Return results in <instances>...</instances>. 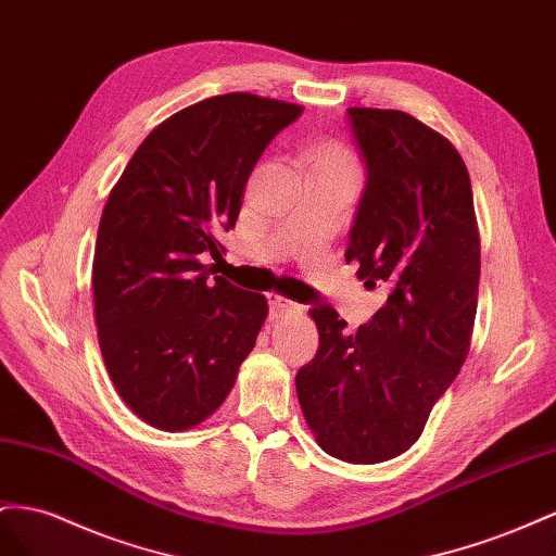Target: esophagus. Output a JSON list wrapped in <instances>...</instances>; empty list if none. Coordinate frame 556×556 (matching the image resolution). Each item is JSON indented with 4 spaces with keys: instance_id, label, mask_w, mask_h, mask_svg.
<instances>
[{
    "instance_id": "esophagus-1",
    "label": "esophagus",
    "mask_w": 556,
    "mask_h": 556,
    "mask_svg": "<svg viewBox=\"0 0 556 556\" xmlns=\"http://www.w3.org/2000/svg\"><path fill=\"white\" fill-rule=\"evenodd\" d=\"M267 298H269V307H273V312H275V314H283V312H295V309H300V305H295L293 300L283 298V295L269 293Z\"/></svg>"
}]
</instances>
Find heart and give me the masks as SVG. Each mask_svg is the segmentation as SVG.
I'll use <instances>...</instances> for the list:
<instances>
[{
    "label": "heart",
    "mask_w": 556,
    "mask_h": 556,
    "mask_svg": "<svg viewBox=\"0 0 556 556\" xmlns=\"http://www.w3.org/2000/svg\"><path fill=\"white\" fill-rule=\"evenodd\" d=\"M324 157H330V161L342 163V165H346V167H352V169H354V161H352V157H349L344 151H330V153H326Z\"/></svg>",
    "instance_id": "1"
}]
</instances>
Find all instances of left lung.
<instances>
[{
  "mask_svg": "<svg viewBox=\"0 0 556 556\" xmlns=\"http://www.w3.org/2000/svg\"><path fill=\"white\" fill-rule=\"evenodd\" d=\"M366 165L344 258L389 298L346 332L316 303L319 349L295 375L316 442L349 464H379L419 440L468 356L480 283V235L462 155L395 109H346Z\"/></svg>",
  "mask_w": 556,
  "mask_h": 556,
  "instance_id": "obj_1",
  "label": "left lung"
}]
</instances>
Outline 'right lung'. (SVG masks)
Masks as SVG:
<instances>
[{
  "mask_svg": "<svg viewBox=\"0 0 556 556\" xmlns=\"http://www.w3.org/2000/svg\"><path fill=\"white\" fill-rule=\"evenodd\" d=\"M303 106L228 92L141 141L104 204L92 261L98 338L139 419L186 431L230 393L267 300L216 275L249 174ZM215 263L212 264L211 261Z\"/></svg>",
  "mask_w": 556,
  "mask_h": 556,
  "instance_id": "1",
  "label": "right lung"
}]
</instances>
